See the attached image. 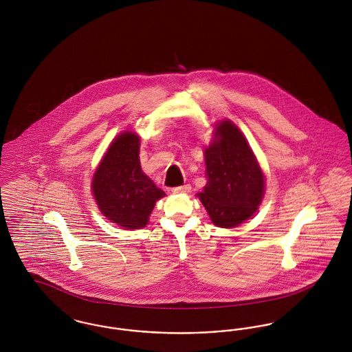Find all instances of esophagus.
<instances>
[{
  "mask_svg": "<svg viewBox=\"0 0 352 352\" xmlns=\"http://www.w3.org/2000/svg\"><path fill=\"white\" fill-rule=\"evenodd\" d=\"M188 191H190V186H188V184L178 186V187H174V188H173V192H174V194H184V192H188Z\"/></svg>",
  "mask_w": 352,
  "mask_h": 352,
  "instance_id": "esophagus-1",
  "label": "esophagus"
}]
</instances>
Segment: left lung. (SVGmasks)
Segmentation results:
<instances>
[{"label":"left lung","mask_w":352,"mask_h":352,"mask_svg":"<svg viewBox=\"0 0 352 352\" xmlns=\"http://www.w3.org/2000/svg\"><path fill=\"white\" fill-rule=\"evenodd\" d=\"M215 131L204 149L207 184L198 197L215 226L231 228L256 212L264 197V174L234 122L223 120Z\"/></svg>","instance_id":"8db88e82"}]
</instances>
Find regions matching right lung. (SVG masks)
Segmentation results:
<instances>
[{"mask_svg":"<svg viewBox=\"0 0 352 352\" xmlns=\"http://www.w3.org/2000/svg\"><path fill=\"white\" fill-rule=\"evenodd\" d=\"M140 137L118 134L92 178V192L101 214L125 230L144 228L155 201L166 194L140 165Z\"/></svg>","mask_w":352,"mask_h":352,"instance_id":"1","label":"right lung"}]
</instances>
